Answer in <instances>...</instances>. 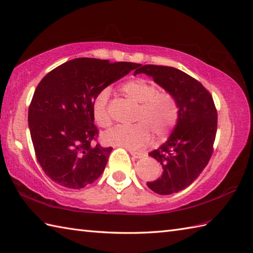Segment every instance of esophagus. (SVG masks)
<instances>
[{"mask_svg":"<svg viewBox=\"0 0 253 253\" xmlns=\"http://www.w3.org/2000/svg\"><path fill=\"white\" fill-rule=\"evenodd\" d=\"M130 154L135 159H143V158L147 157V155L144 154V153H142V152H136V151H130Z\"/></svg>","mask_w":253,"mask_h":253,"instance_id":"1","label":"esophagus"}]
</instances>
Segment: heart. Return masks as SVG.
I'll use <instances>...</instances> for the list:
<instances>
[{
  "label": "heart",
  "instance_id": "heart-1",
  "mask_svg": "<svg viewBox=\"0 0 253 253\" xmlns=\"http://www.w3.org/2000/svg\"><path fill=\"white\" fill-rule=\"evenodd\" d=\"M120 91L128 99L139 103L133 126H118L103 136L105 143L130 150L141 149L150 141L151 133L157 140L168 138L179 117V104L176 96L168 90H159L151 80L135 78L124 83ZM110 93L101 90L92 101V115L96 125L107 128L113 117L109 109Z\"/></svg>",
  "mask_w": 253,
  "mask_h": 253
}]
</instances>
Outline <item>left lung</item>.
I'll use <instances>...</instances> for the list:
<instances>
[{"mask_svg": "<svg viewBox=\"0 0 253 253\" xmlns=\"http://www.w3.org/2000/svg\"><path fill=\"white\" fill-rule=\"evenodd\" d=\"M147 74L173 93L179 117L169 140L149 155L161 163V178L148 187L159 195L184 190L202 173L211 159L217 130V111L211 93L200 82L179 71L161 65H139L135 74Z\"/></svg>", "mask_w": 253, "mask_h": 253, "instance_id": "8db88e82", "label": "left lung"}]
</instances>
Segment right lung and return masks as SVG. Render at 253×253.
<instances>
[{
  "mask_svg": "<svg viewBox=\"0 0 253 253\" xmlns=\"http://www.w3.org/2000/svg\"><path fill=\"white\" fill-rule=\"evenodd\" d=\"M139 64L80 57L57 66L37 85L28 110L36 158L45 175L69 189L92 184L103 173L112 147L96 142L92 101Z\"/></svg>",
  "mask_w": 253,
  "mask_h": 253,
  "instance_id": "1",
  "label": "right lung"
}]
</instances>
